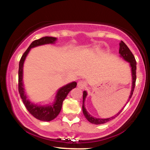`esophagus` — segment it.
<instances>
[{"instance_id": "obj_1", "label": "esophagus", "mask_w": 150, "mask_h": 150, "mask_svg": "<svg viewBox=\"0 0 150 150\" xmlns=\"http://www.w3.org/2000/svg\"><path fill=\"white\" fill-rule=\"evenodd\" d=\"M86 82L85 81H79L78 83H77V86H78V88H79L81 89H83L84 88L86 87Z\"/></svg>"}]
</instances>
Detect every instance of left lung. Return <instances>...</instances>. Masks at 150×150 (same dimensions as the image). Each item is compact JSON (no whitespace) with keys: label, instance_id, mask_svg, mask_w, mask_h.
Segmentation results:
<instances>
[{"label":"left lung","instance_id":"1","mask_svg":"<svg viewBox=\"0 0 150 150\" xmlns=\"http://www.w3.org/2000/svg\"><path fill=\"white\" fill-rule=\"evenodd\" d=\"M119 53L120 54V57H122V58L124 59L125 61L127 62L129 64V67L131 68V74H132V87H131V92L130 94H129V98L127 99V101L126 103H128L129 99H131L135 87V82H136V70H137V62H136V59L134 58V56L132 53L130 51V50L129 49V48L127 47V45L123 42V41H121L120 43H119ZM87 92L84 91L83 92V104H82V111L83 113V115L86 117V119H87L89 122L91 123H93V124L99 125V124H103V123H105L108 122L112 119H115L117 116H118L122 110L124 108V107H123L122 109H121V110L117 112V115L112 116V117H109V118L106 119H101V118H96V117H94L93 116H92L91 114H90L87 111V110L86 109L85 107V101L86 98L87 97ZM126 105V104H125Z\"/></svg>","mask_w":150,"mask_h":150}]
</instances>
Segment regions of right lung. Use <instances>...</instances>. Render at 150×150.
I'll return each mask as SVG.
<instances>
[{
  "label": "right lung",
  "instance_id": "1",
  "mask_svg": "<svg viewBox=\"0 0 150 150\" xmlns=\"http://www.w3.org/2000/svg\"><path fill=\"white\" fill-rule=\"evenodd\" d=\"M57 38L54 37L45 36L41 38L38 40H35L32 42L28 49L24 53L19 62L18 70V91L21 99L27 108V110L35 118L42 121H51L54 119L60 112L63 101L64 100L68 94L72 89L75 88L77 86L76 81H72L65 86H63L57 90L55 99L51 103L49 104H36L33 103L28 98L27 94L25 93V89L23 83V67L24 63L29 54L30 50L39 46L49 45V44H55Z\"/></svg>",
  "mask_w": 150,
  "mask_h": 150
}]
</instances>
